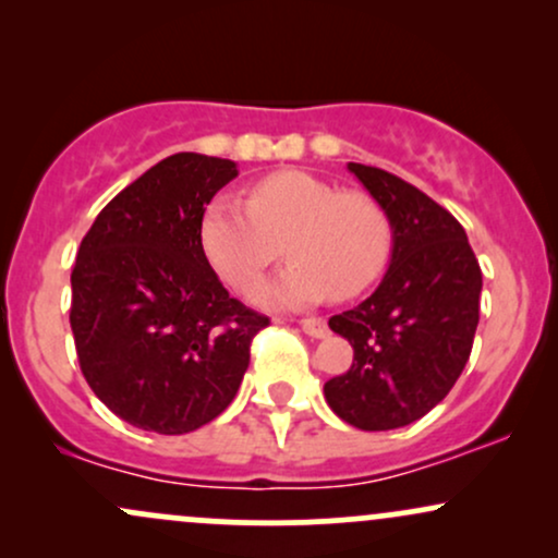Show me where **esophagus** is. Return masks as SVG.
Masks as SVG:
<instances>
[{
	"label": "esophagus",
	"instance_id": "esophagus-1",
	"mask_svg": "<svg viewBox=\"0 0 558 558\" xmlns=\"http://www.w3.org/2000/svg\"><path fill=\"white\" fill-rule=\"evenodd\" d=\"M301 330L312 338H325L328 336V323L323 317H306L301 319Z\"/></svg>",
	"mask_w": 558,
	"mask_h": 558
}]
</instances>
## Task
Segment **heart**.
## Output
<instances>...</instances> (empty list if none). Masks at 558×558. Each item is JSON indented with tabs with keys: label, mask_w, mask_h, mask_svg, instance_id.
<instances>
[{
	"label": "heart",
	"mask_w": 558,
	"mask_h": 558,
	"mask_svg": "<svg viewBox=\"0 0 558 558\" xmlns=\"http://www.w3.org/2000/svg\"><path fill=\"white\" fill-rule=\"evenodd\" d=\"M291 254L293 265L259 293L270 306H310L336 293L360 296L380 278L393 248V226L375 198L343 194L304 170L254 183L248 204L217 196L202 217V248L215 272L248 293Z\"/></svg>",
	"instance_id": "obj_1"
}]
</instances>
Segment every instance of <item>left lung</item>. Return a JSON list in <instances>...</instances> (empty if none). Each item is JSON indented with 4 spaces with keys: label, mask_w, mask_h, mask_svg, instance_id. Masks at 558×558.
<instances>
[{
    "label": "left lung",
    "mask_w": 558,
    "mask_h": 558,
    "mask_svg": "<svg viewBox=\"0 0 558 558\" xmlns=\"http://www.w3.org/2000/svg\"><path fill=\"white\" fill-rule=\"evenodd\" d=\"M393 226L390 265L373 296L330 317L354 349L325 383L332 412L360 430L412 425L446 399L470 360L483 272L464 228L412 183L349 162Z\"/></svg>",
    "instance_id": "8db88e82"
}]
</instances>
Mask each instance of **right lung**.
<instances>
[{
    "label": "right lung",
    "mask_w": 558,
    "mask_h": 558,
    "mask_svg": "<svg viewBox=\"0 0 558 558\" xmlns=\"http://www.w3.org/2000/svg\"><path fill=\"white\" fill-rule=\"evenodd\" d=\"M239 175L178 151L101 209L81 241L70 328L96 399L128 425L183 435L235 399L270 319L230 299L202 248L204 207Z\"/></svg>",
    "instance_id": "add662e5"
}]
</instances>
